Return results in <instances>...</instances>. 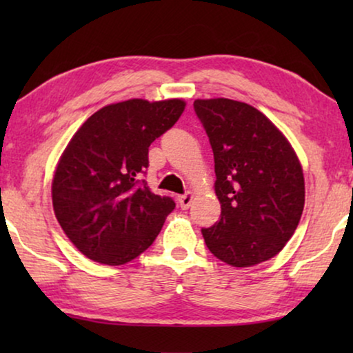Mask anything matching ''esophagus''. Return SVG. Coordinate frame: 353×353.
<instances>
[{
	"instance_id": "obj_1",
	"label": "esophagus",
	"mask_w": 353,
	"mask_h": 353,
	"mask_svg": "<svg viewBox=\"0 0 353 353\" xmlns=\"http://www.w3.org/2000/svg\"><path fill=\"white\" fill-rule=\"evenodd\" d=\"M178 202H180V207L181 209H188V207L191 205V202H192V192H185V194H181V196H178Z\"/></svg>"
}]
</instances>
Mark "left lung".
I'll return each mask as SVG.
<instances>
[{"label": "left lung", "instance_id": "8db88e82", "mask_svg": "<svg viewBox=\"0 0 353 353\" xmlns=\"http://www.w3.org/2000/svg\"><path fill=\"white\" fill-rule=\"evenodd\" d=\"M194 112L215 162L220 220L202 228L207 248L231 267L274 257L296 231L305 204L301 162L284 134L252 105L196 99Z\"/></svg>", "mask_w": 353, "mask_h": 353}]
</instances>
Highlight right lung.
<instances>
[{
	"instance_id": "1",
	"label": "right lung",
	"mask_w": 353,
	"mask_h": 353,
	"mask_svg": "<svg viewBox=\"0 0 353 353\" xmlns=\"http://www.w3.org/2000/svg\"><path fill=\"white\" fill-rule=\"evenodd\" d=\"M185 101L128 99L109 104L81 125L52 178V207L61 228L94 262L123 265L161 233L175 201L141 180L149 146L170 130Z\"/></svg>"
}]
</instances>
